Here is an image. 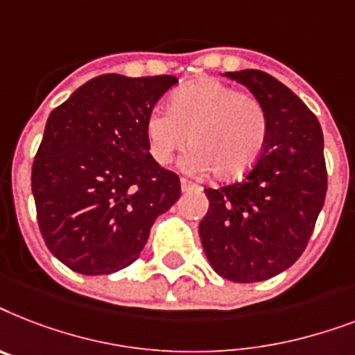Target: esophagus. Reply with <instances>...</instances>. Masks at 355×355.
Listing matches in <instances>:
<instances>
[{
    "label": "esophagus",
    "instance_id": "esophagus-1",
    "mask_svg": "<svg viewBox=\"0 0 355 355\" xmlns=\"http://www.w3.org/2000/svg\"><path fill=\"white\" fill-rule=\"evenodd\" d=\"M181 189H183V191H201L200 185H196V183L185 180V178H181Z\"/></svg>",
    "mask_w": 355,
    "mask_h": 355
}]
</instances>
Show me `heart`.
<instances>
[{
    "label": "heart",
    "mask_w": 355,
    "mask_h": 355,
    "mask_svg": "<svg viewBox=\"0 0 355 355\" xmlns=\"http://www.w3.org/2000/svg\"><path fill=\"white\" fill-rule=\"evenodd\" d=\"M144 133L155 163H170L191 144L187 168L234 180L260 159L268 143V113L254 95L203 78L175 89L168 107H152Z\"/></svg>",
    "instance_id": "heart-1"
}]
</instances>
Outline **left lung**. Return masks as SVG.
Listing matches in <instances>:
<instances>
[{
  "label": "left lung",
  "mask_w": 355,
  "mask_h": 355,
  "mask_svg": "<svg viewBox=\"0 0 355 355\" xmlns=\"http://www.w3.org/2000/svg\"><path fill=\"white\" fill-rule=\"evenodd\" d=\"M225 76L263 104L268 143L242 181L205 189L200 238L220 277L260 282L293 266L310 242L328 187L322 130L310 107L268 73Z\"/></svg>",
  "instance_id": "left-lung-1"
}]
</instances>
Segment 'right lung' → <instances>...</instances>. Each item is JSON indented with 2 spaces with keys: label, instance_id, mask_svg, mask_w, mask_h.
I'll use <instances>...</instances> for the list:
<instances>
[{
  "label": "right lung",
  "instance_id": "obj_1",
  "mask_svg": "<svg viewBox=\"0 0 355 355\" xmlns=\"http://www.w3.org/2000/svg\"><path fill=\"white\" fill-rule=\"evenodd\" d=\"M174 84L170 75H101L51 112L31 185L45 245L76 273L128 268L155 218L180 200V178L155 163L144 133Z\"/></svg>",
  "mask_w": 355,
  "mask_h": 355
}]
</instances>
